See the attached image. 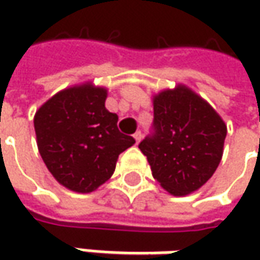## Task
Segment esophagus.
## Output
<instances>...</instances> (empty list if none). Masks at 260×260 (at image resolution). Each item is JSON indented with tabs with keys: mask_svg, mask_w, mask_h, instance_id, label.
I'll return each mask as SVG.
<instances>
[{
	"mask_svg": "<svg viewBox=\"0 0 260 260\" xmlns=\"http://www.w3.org/2000/svg\"><path fill=\"white\" fill-rule=\"evenodd\" d=\"M133 137H135L136 143L139 145V143H140V140H142V137H143V135H142V132H136L135 136H133Z\"/></svg>",
	"mask_w": 260,
	"mask_h": 260,
	"instance_id": "esophagus-1",
	"label": "esophagus"
}]
</instances>
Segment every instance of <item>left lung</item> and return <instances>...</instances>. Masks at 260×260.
Returning <instances> with one entry per match:
<instances>
[{"label":"left lung","instance_id":"obj_1","mask_svg":"<svg viewBox=\"0 0 260 260\" xmlns=\"http://www.w3.org/2000/svg\"><path fill=\"white\" fill-rule=\"evenodd\" d=\"M153 135L139 145L153 178L175 197L200 189L223 156V118L182 84L153 95Z\"/></svg>","mask_w":260,"mask_h":260}]
</instances>
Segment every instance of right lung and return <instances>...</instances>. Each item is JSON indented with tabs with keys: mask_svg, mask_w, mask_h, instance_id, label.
<instances>
[{
	"mask_svg": "<svg viewBox=\"0 0 260 260\" xmlns=\"http://www.w3.org/2000/svg\"><path fill=\"white\" fill-rule=\"evenodd\" d=\"M107 88L92 82L49 98L35 114L39 153L65 188L88 194L114 174L118 155L135 145L120 133L118 115L105 108Z\"/></svg>",
	"mask_w": 260,
	"mask_h": 260,
	"instance_id": "1",
	"label": "right lung"
}]
</instances>
